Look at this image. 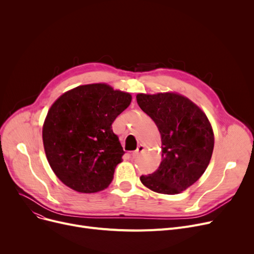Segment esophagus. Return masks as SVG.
Segmentation results:
<instances>
[{
    "instance_id": "obj_1",
    "label": "esophagus",
    "mask_w": 254,
    "mask_h": 254,
    "mask_svg": "<svg viewBox=\"0 0 254 254\" xmlns=\"http://www.w3.org/2000/svg\"><path fill=\"white\" fill-rule=\"evenodd\" d=\"M145 150V146L143 145V144H140L139 146H138V148L131 153V155H132V157H138L143 151Z\"/></svg>"
}]
</instances>
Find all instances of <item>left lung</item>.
Masks as SVG:
<instances>
[{"instance_id": "left-lung-1", "label": "left lung", "mask_w": 254, "mask_h": 254, "mask_svg": "<svg viewBox=\"0 0 254 254\" xmlns=\"http://www.w3.org/2000/svg\"><path fill=\"white\" fill-rule=\"evenodd\" d=\"M136 98L162 136L161 165L140 180L158 193H181L199 179L210 163L214 132L209 119L196 104L177 92L138 93Z\"/></svg>"}]
</instances>
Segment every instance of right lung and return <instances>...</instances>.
I'll return each instance as SVG.
<instances>
[{
	"mask_svg": "<svg viewBox=\"0 0 254 254\" xmlns=\"http://www.w3.org/2000/svg\"><path fill=\"white\" fill-rule=\"evenodd\" d=\"M130 102L129 92L92 83L64 92L51 105L42 139L49 166L64 185L82 193L108 188L125 153L112 124Z\"/></svg>",
	"mask_w": 254,
	"mask_h": 254,
	"instance_id": "1",
	"label": "right lung"
}]
</instances>
